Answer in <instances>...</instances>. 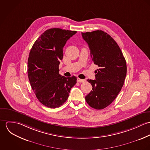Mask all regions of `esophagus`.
<instances>
[{
    "label": "esophagus",
    "mask_w": 150,
    "mask_h": 150,
    "mask_svg": "<svg viewBox=\"0 0 150 150\" xmlns=\"http://www.w3.org/2000/svg\"><path fill=\"white\" fill-rule=\"evenodd\" d=\"M86 81L85 79H80L79 78L77 79V82L79 83H84Z\"/></svg>",
    "instance_id": "1"
}]
</instances>
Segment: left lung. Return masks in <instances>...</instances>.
<instances>
[{
	"mask_svg": "<svg viewBox=\"0 0 150 150\" xmlns=\"http://www.w3.org/2000/svg\"><path fill=\"white\" fill-rule=\"evenodd\" d=\"M88 44L94 64L99 67L95 71V80H87L92 91L86 96L91 107L102 110L116 98L124 85L127 76V63L116 42L102 30L81 33Z\"/></svg>",
	"mask_w": 150,
	"mask_h": 150,
	"instance_id": "left-lung-1",
	"label": "left lung"
}]
</instances>
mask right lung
I'll return each mask as SVG.
<instances>
[{
	"mask_svg": "<svg viewBox=\"0 0 150 150\" xmlns=\"http://www.w3.org/2000/svg\"><path fill=\"white\" fill-rule=\"evenodd\" d=\"M76 33L60 28L48 29L30 50L28 61L29 80L36 98L46 107L61 106L77 83L76 77H65L59 73L64 45Z\"/></svg>",
	"mask_w": 150,
	"mask_h": 150,
	"instance_id": "obj_1",
	"label": "right lung"
}]
</instances>
